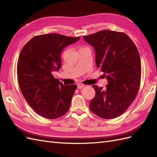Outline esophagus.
Returning a JSON list of instances; mask_svg holds the SVG:
<instances>
[{
    "mask_svg": "<svg viewBox=\"0 0 157 157\" xmlns=\"http://www.w3.org/2000/svg\"><path fill=\"white\" fill-rule=\"evenodd\" d=\"M84 86V85L82 84H80V83L77 84V88H78V89H81V88H82Z\"/></svg>",
    "mask_w": 157,
    "mask_h": 157,
    "instance_id": "obj_1",
    "label": "esophagus"
}]
</instances>
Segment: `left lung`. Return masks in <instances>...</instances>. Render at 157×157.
Returning a JSON list of instances; mask_svg holds the SVG:
<instances>
[{
    "label": "left lung",
    "instance_id": "8db88e82",
    "mask_svg": "<svg viewBox=\"0 0 157 157\" xmlns=\"http://www.w3.org/2000/svg\"><path fill=\"white\" fill-rule=\"evenodd\" d=\"M96 51V63L108 80L106 88L93 85L96 96L90 103L98 117L111 119L124 113L134 100L140 86L139 52L126 33L102 30L84 36Z\"/></svg>",
    "mask_w": 157,
    "mask_h": 157
}]
</instances>
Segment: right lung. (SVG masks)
I'll return each mask as SVG.
<instances>
[{
  "instance_id": "1",
  "label": "right lung",
  "mask_w": 157,
  "mask_h": 157,
  "mask_svg": "<svg viewBox=\"0 0 157 157\" xmlns=\"http://www.w3.org/2000/svg\"><path fill=\"white\" fill-rule=\"evenodd\" d=\"M79 39L56 33L37 35L20 52L19 86L27 102L42 117L55 119L69 111L77 85L64 86L52 73L61 67V51Z\"/></svg>"
}]
</instances>
